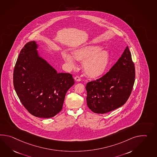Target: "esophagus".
Segmentation results:
<instances>
[{"label":"esophagus","mask_w":157,"mask_h":157,"mask_svg":"<svg viewBox=\"0 0 157 157\" xmlns=\"http://www.w3.org/2000/svg\"><path fill=\"white\" fill-rule=\"evenodd\" d=\"M74 79L77 81V82H80V80H81V79H80V77H78V76H76V77H75L74 78Z\"/></svg>","instance_id":"esophagus-1"}]
</instances>
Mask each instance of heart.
Wrapping results in <instances>:
<instances>
[{
	"mask_svg": "<svg viewBox=\"0 0 157 157\" xmlns=\"http://www.w3.org/2000/svg\"><path fill=\"white\" fill-rule=\"evenodd\" d=\"M73 57L68 53L63 54V59L71 66L77 61L83 63L84 73L90 78H97L104 74L110 63L109 53L101 49L99 45L87 44L74 51Z\"/></svg>",
	"mask_w": 157,
	"mask_h": 157,
	"instance_id": "1",
	"label": "heart"
}]
</instances>
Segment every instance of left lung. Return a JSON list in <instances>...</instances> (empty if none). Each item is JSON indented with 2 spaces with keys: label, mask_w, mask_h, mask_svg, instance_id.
Returning <instances> with one entry per match:
<instances>
[{
  "label": "left lung",
  "mask_w": 157,
  "mask_h": 157,
  "mask_svg": "<svg viewBox=\"0 0 157 157\" xmlns=\"http://www.w3.org/2000/svg\"><path fill=\"white\" fill-rule=\"evenodd\" d=\"M135 68L128 47L106 74L87 84V106L95 113L118 108L128 99L135 83Z\"/></svg>",
  "instance_id": "1"
}]
</instances>
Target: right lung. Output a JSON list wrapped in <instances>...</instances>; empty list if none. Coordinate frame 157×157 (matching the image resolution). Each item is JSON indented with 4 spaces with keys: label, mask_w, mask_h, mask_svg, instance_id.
Segmentation results:
<instances>
[{
    "label": "right lung",
    "mask_w": 157,
    "mask_h": 157,
    "mask_svg": "<svg viewBox=\"0 0 157 157\" xmlns=\"http://www.w3.org/2000/svg\"><path fill=\"white\" fill-rule=\"evenodd\" d=\"M35 41L21 49L13 71V86L18 97L32 115L48 118L63 109L67 91L74 84L72 75L57 73L39 56Z\"/></svg>",
    "instance_id": "1"
}]
</instances>
